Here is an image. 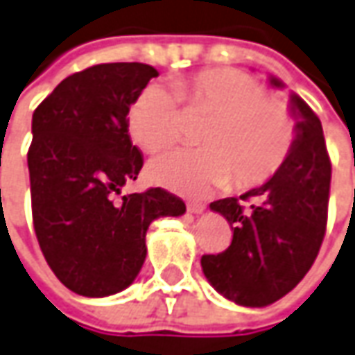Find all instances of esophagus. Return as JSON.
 <instances>
[{"label":"esophagus","instance_id":"1","mask_svg":"<svg viewBox=\"0 0 355 355\" xmlns=\"http://www.w3.org/2000/svg\"><path fill=\"white\" fill-rule=\"evenodd\" d=\"M187 208L190 214H196L198 216V214H202V211L206 209V206H204V204H200V202H188Z\"/></svg>","mask_w":355,"mask_h":355}]
</instances>
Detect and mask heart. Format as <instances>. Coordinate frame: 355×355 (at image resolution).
Wrapping results in <instances>:
<instances>
[{
  "label": "heart",
  "mask_w": 355,
  "mask_h": 355,
  "mask_svg": "<svg viewBox=\"0 0 355 355\" xmlns=\"http://www.w3.org/2000/svg\"><path fill=\"white\" fill-rule=\"evenodd\" d=\"M171 89L146 87L130 108V134L155 153L180 136L178 101L194 112L209 114L202 132L204 149H175L157 157L149 175L161 187L187 196H204L227 187L241 190L266 182L286 163L295 141L289 108L266 96L264 87L231 67H209L175 77Z\"/></svg>",
  "instance_id": "1"
}]
</instances>
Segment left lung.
<instances>
[{
	"instance_id": "left-lung-1",
	"label": "left lung",
	"mask_w": 355,
	"mask_h": 355,
	"mask_svg": "<svg viewBox=\"0 0 355 355\" xmlns=\"http://www.w3.org/2000/svg\"><path fill=\"white\" fill-rule=\"evenodd\" d=\"M270 85L284 89L278 77ZM295 141L286 163L262 187L241 200L211 202L227 219L233 241L219 254H204L202 270L214 289L243 307H266L309 272L327 231L330 159L319 116L295 93L289 95Z\"/></svg>"
}]
</instances>
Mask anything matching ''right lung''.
I'll return each instance as SVG.
<instances>
[{
  "mask_svg": "<svg viewBox=\"0 0 355 355\" xmlns=\"http://www.w3.org/2000/svg\"><path fill=\"white\" fill-rule=\"evenodd\" d=\"M157 76L137 62L87 67L66 77L33 114L26 161L36 239L48 266L77 295L108 297L132 286L151 221L187 211L163 188L120 196L144 167L128 112Z\"/></svg>",
  "mask_w": 355,
  "mask_h": 355,
  "instance_id": "obj_1",
  "label": "right lung"
}]
</instances>
